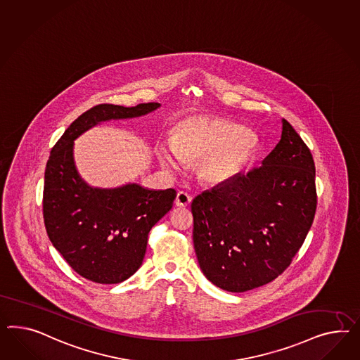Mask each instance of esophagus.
I'll return each mask as SVG.
<instances>
[{
    "label": "esophagus",
    "mask_w": 360,
    "mask_h": 360,
    "mask_svg": "<svg viewBox=\"0 0 360 360\" xmlns=\"http://www.w3.org/2000/svg\"><path fill=\"white\" fill-rule=\"evenodd\" d=\"M190 203H191V196L185 191H179L175 196V205L176 207H187Z\"/></svg>",
    "instance_id": "esophagus-1"
}]
</instances>
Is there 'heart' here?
Returning <instances> with one entry per match:
<instances>
[{
  "mask_svg": "<svg viewBox=\"0 0 360 360\" xmlns=\"http://www.w3.org/2000/svg\"><path fill=\"white\" fill-rule=\"evenodd\" d=\"M258 146L257 134L249 128L223 117L195 115L178 122L170 143L158 144L155 155L167 169L198 160V178L207 185H221L249 164Z\"/></svg>",
  "mask_w": 360,
  "mask_h": 360,
  "instance_id": "heart-1",
  "label": "heart"
}]
</instances>
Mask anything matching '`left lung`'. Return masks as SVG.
<instances>
[{
  "instance_id": "8db88e82",
  "label": "left lung",
  "mask_w": 360,
  "mask_h": 360,
  "mask_svg": "<svg viewBox=\"0 0 360 360\" xmlns=\"http://www.w3.org/2000/svg\"><path fill=\"white\" fill-rule=\"evenodd\" d=\"M281 141L246 174L198 195L191 203L195 253L210 282L228 292L272 282L311 229L316 167L309 148L285 120Z\"/></svg>"
}]
</instances>
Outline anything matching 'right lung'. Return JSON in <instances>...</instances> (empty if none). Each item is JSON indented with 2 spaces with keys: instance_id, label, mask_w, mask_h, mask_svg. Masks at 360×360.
<instances>
[{
  "instance_id": "obj_1",
  "label": "right lung",
  "mask_w": 360,
  "mask_h": 360,
  "mask_svg": "<svg viewBox=\"0 0 360 360\" xmlns=\"http://www.w3.org/2000/svg\"><path fill=\"white\" fill-rule=\"evenodd\" d=\"M157 102L91 107L67 128L52 148L44 173L43 217L49 240L69 266L90 282L117 284L141 266L148 234L173 207L174 188L148 190L136 184L90 187L77 173L75 140L111 119L141 117Z\"/></svg>"
}]
</instances>
